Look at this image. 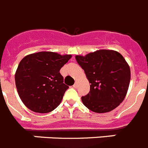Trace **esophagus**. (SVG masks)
Listing matches in <instances>:
<instances>
[{
    "instance_id": "1",
    "label": "esophagus",
    "mask_w": 148,
    "mask_h": 148,
    "mask_svg": "<svg viewBox=\"0 0 148 148\" xmlns=\"http://www.w3.org/2000/svg\"><path fill=\"white\" fill-rule=\"evenodd\" d=\"M77 86H78V82H77V81L75 82V84H73V88H77Z\"/></svg>"
}]
</instances>
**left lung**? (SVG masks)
Wrapping results in <instances>:
<instances>
[{"label": "left lung", "instance_id": "1", "mask_svg": "<svg viewBox=\"0 0 148 148\" xmlns=\"http://www.w3.org/2000/svg\"><path fill=\"white\" fill-rule=\"evenodd\" d=\"M76 61L89 81L90 92L82 97L83 104L96 113L117 108L124 99L130 82V69L119 52L101 49L85 56L76 55Z\"/></svg>", "mask_w": 148, "mask_h": 148}]
</instances>
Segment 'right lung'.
Instances as JSON below:
<instances>
[{
    "label": "right lung",
    "instance_id": "1",
    "mask_svg": "<svg viewBox=\"0 0 148 148\" xmlns=\"http://www.w3.org/2000/svg\"><path fill=\"white\" fill-rule=\"evenodd\" d=\"M72 58L51 51H40L25 56L15 74L20 99L30 110L48 113L58 106L69 88L60 69Z\"/></svg>",
    "mask_w": 148,
    "mask_h": 148
}]
</instances>
